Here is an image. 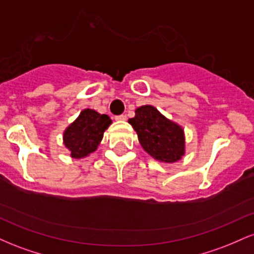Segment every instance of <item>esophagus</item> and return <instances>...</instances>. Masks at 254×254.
<instances>
[{
    "label": "esophagus",
    "instance_id": "34e87169",
    "mask_svg": "<svg viewBox=\"0 0 254 254\" xmlns=\"http://www.w3.org/2000/svg\"><path fill=\"white\" fill-rule=\"evenodd\" d=\"M116 121H119V122L127 121V116H125V115H119V116H116Z\"/></svg>",
    "mask_w": 254,
    "mask_h": 254
}]
</instances>
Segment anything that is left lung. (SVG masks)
Wrapping results in <instances>:
<instances>
[{"instance_id":"8db88e82","label":"left lung","mask_w":254,"mask_h":254,"mask_svg":"<svg viewBox=\"0 0 254 254\" xmlns=\"http://www.w3.org/2000/svg\"><path fill=\"white\" fill-rule=\"evenodd\" d=\"M142 148L157 161L177 162L185 154V136L180 125L170 121L154 106L144 105L129 119Z\"/></svg>"}]
</instances>
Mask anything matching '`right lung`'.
Returning <instances> with one entry per match:
<instances>
[{
    "label": "right lung",
    "mask_w": 254,
    "mask_h": 254,
    "mask_svg": "<svg viewBox=\"0 0 254 254\" xmlns=\"http://www.w3.org/2000/svg\"><path fill=\"white\" fill-rule=\"evenodd\" d=\"M112 123L107 115L86 109L63 133L64 145L70 150V156L81 159L97 150L104 132Z\"/></svg>",
    "instance_id": "1"
}]
</instances>
